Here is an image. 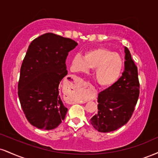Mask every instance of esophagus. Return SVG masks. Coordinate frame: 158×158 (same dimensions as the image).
<instances>
[{
    "instance_id": "esophagus-1",
    "label": "esophagus",
    "mask_w": 158,
    "mask_h": 158,
    "mask_svg": "<svg viewBox=\"0 0 158 158\" xmlns=\"http://www.w3.org/2000/svg\"><path fill=\"white\" fill-rule=\"evenodd\" d=\"M74 80L77 81H79V82H81V81H82V79H78V78H75V79H74Z\"/></svg>"
}]
</instances>
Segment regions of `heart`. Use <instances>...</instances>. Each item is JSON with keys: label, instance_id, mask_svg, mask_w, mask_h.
<instances>
[{"label": "heart", "instance_id": "b5f03b06", "mask_svg": "<svg viewBox=\"0 0 158 158\" xmlns=\"http://www.w3.org/2000/svg\"><path fill=\"white\" fill-rule=\"evenodd\" d=\"M76 71L87 72L95 69L94 79L102 87L113 85L118 79L123 68V60L117 53L105 48H96L87 51L85 56L77 54L72 60Z\"/></svg>", "mask_w": 158, "mask_h": 158}]
</instances>
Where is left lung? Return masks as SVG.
<instances>
[{
	"label": "left lung",
	"instance_id": "1",
	"mask_svg": "<svg viewBox=\"0 0 158 158\" xmlns=\"http://www.w3.org/2000/svg\"><path fill=\"white\" fill-rule=\"evenodd\" d=\"M124 71L116 82L98 94V113L90 120L101 132L116 130L132 117L140 94L138 68L125 47Z\"/></svg>",
	"mask_w": 158,
	"mask_h": 158
}]
</instances>
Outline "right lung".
I'll use <instances>...</instances> for the list:
<instances>
[{"label":"right lung","instance_id":"1","mask_svg":"<svg viewBox=\"0 0 158 158\" xmlns=\"http://www.w3.org/2000/svg\"><path fill=\"white\" fill-rule=\"evenodd\" d=\"M78 45L70 38L46 33L28 46L20 68L18 97L28 122L38 129L56 128L66 108L59 95V85L68 74L65 61Z\"/></svg>","mask_w":158,"mask_h":158}]
</instances>
